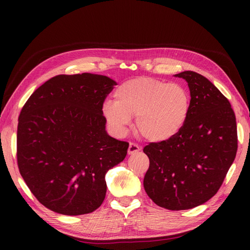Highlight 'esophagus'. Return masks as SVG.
Returning a JSON list of instances; mask_svg holds the SVG:
<instances>
[{"instance_id": "1", "label": "esophagus", "mask_w": 250, "mask_h": 250, "mask_svg": "<svg viewBox=\"0 0 250 250\" xmlns=\"http://www.w3.org/2000/svg\"><path fill=\"white\" fill-rule=\"evenodd\" d=\"M140 150H141V147L139 145L134 144V143H130L129 148H128L129 155H134V153H137Z\"/></svg>"}]
</instances>
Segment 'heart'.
Here are the masks:
<instances>
[{"label": "heart", "mask_w": 250, "mask_h": 250, "mask_svg": "<svg viewBox=\"0 0 250 250\" xmlns=\"http://www.w3.org/2000/svg\"><path fill=\"white\" fill-rule=\"evenodd\" d=\"M191 99L177 83L151 77L125 82L115 91V101H105L102 114L116 133L122 134L135 117V129L149 142H166L176 136L187 122Z\"/></svg>", "instance_id": "obj_1"}]
</instances>
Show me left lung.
Listing matches in <instances>:
<instances>
[{
	"label": "left lung",
	"instance_id": "obj_1",
	"mask_svg": "<svg viewBox=\"0 0 250 250\" xmlns=\"http://www.w3.org/2000/svg\"><path fill=\"white\" fill-rule=\"evenodd\" d=\"M174 76L188 83L190 114L176 136L144 148L149 158L144 188L158 206L183 210L219 190L236 156L237 131L230 102L208 79L192 71Z\"/></svg>",
	"mask_w": 250,
	"mask_h": 250
}]
</instances>
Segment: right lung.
Wrapping results in <instances>:
<instances>
[{
  "label": "right lung",
  "instance_id": "obj_1",
  "mask_svg": "<svg viewBox=\"0 0 250 250\" xmlns=\"http://www.w3.org/2000/svg\"><path fill=\"white\" fill-rule=\"evenodd\" d=\"M115 84L98 74L58 75L37 88L21 109L19 172L50 210L77 216L103 203L105 174L124 161L129 147L105 130L102 106Z\"/></svg>",
  "mask_w": 250,
  "mask_h": 250
}]
</instances>
